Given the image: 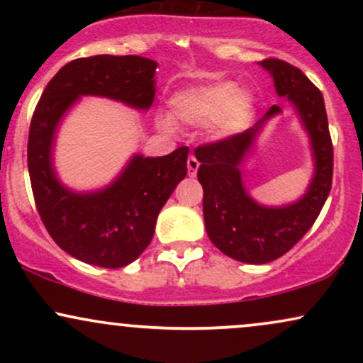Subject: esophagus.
<instances>
[{
  "instance_id": "obj_1",
  "label": "esophagus",
  "mask_w": 363,
  "mask_h": 363,
  "mask_svg": "<svg viewBox=\"0 0 363 363\" xmlns=\"http://www.w3.org/2000/svg\"><path fill=\"white\" fill-rule=\"evenodd\" d=\"M198 169H199L198 158L194 155H189V158H187V174H189L191 177H194L196 172H198Z\"/></svg>"
}]
</instances>
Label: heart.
<instances>
[{
  "instance_id": "1",
  "label": "heart",
  "mask_w": 363,
  "mask_h": 363,
  "mask_svg": "<svg viewBox=\"0 0 363 363\" xmlns=\"http://www.w3.org/2000/svg\"><path fill=\"white\" fill-rule=\"evenodd\" d=\"M170 111L179 123L201 126L211 123L216 138H227L247 128L254 114V97L230 82H215L177 91L170 99ZM164 129H172L169 118L158 121Z\"/></svg>"
}]
</instances>
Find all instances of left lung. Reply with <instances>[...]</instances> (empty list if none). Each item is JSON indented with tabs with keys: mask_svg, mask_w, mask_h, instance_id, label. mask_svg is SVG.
<instances>
[{
	"mask_svg": "<svg viewBox=\"0 0 363 363\" xmlns=\"http://www.w3.org/2000/svg\"><path fill=\"white\" fill-rule=\"evenodd\" d=\"M262 68L273 74L278 95H286L297 107L312 140L315 174L307 194L295 205L264 208L245 193L240 164L251 148L262 121L280 112L273 106L256 126L196 147L198 181L203 186V215L210 240L228 257L249 264H264L281 257L314 225L333 182V141L328 128L323 94L302 69L290 62L268 57Z\"/></svg>",
	"mask_w": 363,
	"mask_h": 363,
	"instance_id": "8db88e82",
	"label": "left lung"
}]
</instances>
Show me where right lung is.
Returning a JSON list of instances; mask_svg holds the SVG:
<instances>
[{
  "instance_id": "obj_1",
  "label": "right lung",
  "mask_w": 363,
  "mask_h": 363,
  "mask_svg": "<svg viewBox=\"0 0 363 363\" xmlns=\"http://www.w3.org/2000/svg\"><path fill=\"white\" fill-rule=\"evenodd\" d=\"M155 61L141 56L74 60L54 74L32 116L27 162L35 208L54 242L89 264L123 268L147 249L162 206L186 177L189 148L155 158L136 155L107 189L74 194L52 172L57 121L80 95H102L148 109L155 97Z\"/></svg>"
}]
</instances>
